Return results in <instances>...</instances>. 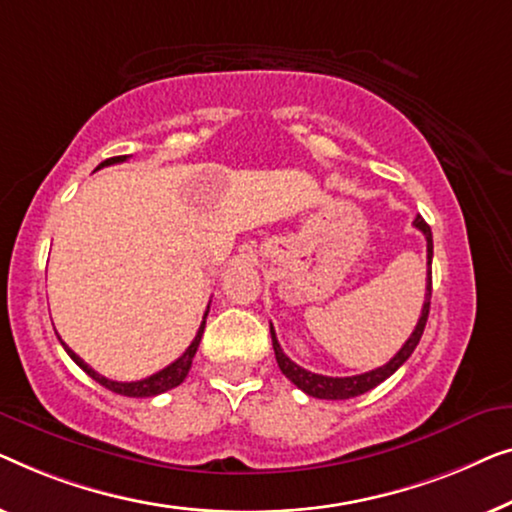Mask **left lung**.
I'll return each instance as SVG.
<instances>
[{
  "mask_svg": "<svg viewBox=\"0 0 512 512\" xmlns=\"http://www.w3.org/2000/svg\"><path fill=\"white\" fill-rule=\"evenodd\" d=\"M413 225L420 229V232L424 234V239H427V292H424L422 313H420V320H417V325L413 329V334H410L408 341L403 343V348L390 359V362L383 364V366H378V369H373V371L359 373V376H348V378L322 376V373L306 371V369H301L299 364H294L292 359L285 355L283 348H280V343H278V338H276V329H273V325H271L273 352H276V362L280 366V371H283L285 378H290L292 383L297 385L301 392H306L308 397L329 399V401L359 397V394L373 390V387L380 385V383H383V380L390 378L392 373L397 371L399 366L406 362L410 355H413V350L417 348V343H420L424 325H427V318H429V304H431V257H434V241H431V229H429L427 222L422 220V215H417Z\"/></svg>",
  "mask_w": 512,
  "mask_h": 512,
  "instance_id": "left-lung-1",
  "label": "left lung"
}]
</instances>
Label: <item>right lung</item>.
<instances>
[{
	"label": "right lung",
	"instance_id": "right-lung-1",
	"mask_svg": "<svg viewBox=\"0 0 512 512\" xmlns=\"http://www.w3.org/2000/svg\"><path fill=\"white\" fill-rule=\"evenodd\" d=\"M127 160V155H120V157H111V160H104L102 164H99L97 169H102V167H109V164H120V162H125ZM206 315H208V308H206V313H204V320H201V325H199V331H197V336L192 338V343L187 345V350L183 352L181 357L176 359V362H171L169 366H164L162 371H157V373H153V376H148V378H143V380H134V383H118V380H111V378H104V376H99V373L92 369V366H88L83 362L81 357L76 355L74 350L69 348L67 343H62V338H60V343H62V348L67 350V355L74 359V362L81 366V369L88 373V376L92 378V380H97L99 385L102 387H106V390H111V392H115V394H122V397H134V399H146V397H157V394H162V392H167V390H174V387H178L185 380V376H187V371H190V366H192V359H194V352H197V348H199V341H201V334H204V327H206Z\"/></svg>",
	"mask_w": 512,
	"mask_h": 512
}]
</instances>
